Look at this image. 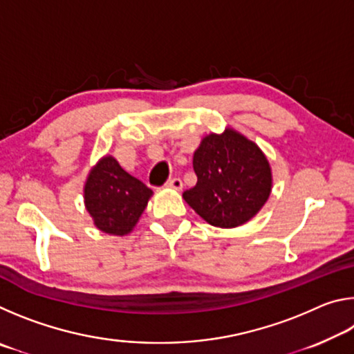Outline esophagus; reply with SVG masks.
<instances>
[{"instance_id": "obj_1", "label": "esophagus", "mask_w": 354, "mask_h": 354, "mask_svg": "<svg viewBox=\"0 0 354 354\" xmlns=\"http://www.w3.org/2000/svg\"><path fill=\"white\" fill-rule=\"evenodd\" d=\"M165 187L173 189V190H181L183 189V181L179 178H173V179H170V181H167Z\"/></svg>"}]
</instances>
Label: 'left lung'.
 I'll list each match as a JSON object with an SVG mask.
<instances>
[{
    "label": "left lung",
    "instance_id": "left-lung-1",
    "mask_svg": "<svg viewBox=\"0 0 354 354\" xmlns=\"http://www.w3.org/2000/svg\"><path fill=\"white\" fill-rule=\"evenodd\" d=\"M196 184L185 203L217 227L247 223L272 194L273 175L267 156L253 140L227 127L205 136L194 153Z\"/></svg>",
    "mask_w": 354,
    "mask_h": 354
}]
</instances>
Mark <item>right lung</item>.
<instances>
[{
    "label": "right lung",
    "instance_id": "add662e5",
    "mask_svg": "<svg viewBox=\"0 0 354 354\" xmlns=\"http://www.w3.org/2000/svg\"><path fill=\"white\" fill-rule=\"evenodd\" d=\"M151 196L153 190L109 154L92 167L84 184V205L93 225L111 236L129 234Z\"/></svg>",
    "mask_w": 354,
    "mask_h": 354
}]
</instances>
